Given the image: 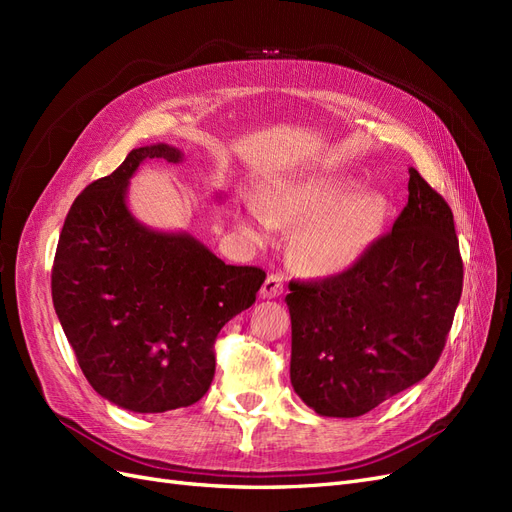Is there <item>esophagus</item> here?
<instances>
[{"instance_id": "esophagus-1", "label": "esophagus", "mask_w": 512, "mask_h": 512, "mask_svg": "<svg viewBox=\"0 0 512 512\" xmlns=\"http://www.w3.org/2000/svg\"><path fill=\"white\" fill-rule=\"evenodd\" d=\"M284 286H286L284 275L282 273H271V275H267L265 284H262V288H260V297L262 299L280 297V294H284Z\"/></svg>"}]
</instances>
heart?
I'll use <instances>...</instances> for the list:
<instances>
[{
    "label": "heart",
    "mask_w": 512,
    "mask_h": 512,
    "mask_svg": "<svg viewBox=\"0 0 512 512\" xmlns=\"http://www.w3.org/2000/svg\"><path fill=\"white\" fill-rule=\"evenodd\" d=\"M359 179L314 173L284 183L271 208L258 200L245 205V230L262 239L277 226L303 224L297 237V260L312 275L333 277L350 271L378 241L389 218V200L378 190H356Z\"/></svg>",
    "instance_id": "obj_1"
}]
</instances>
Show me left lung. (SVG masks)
<instances>
[{
  "instance_id": "8db88e82",
  "label": "left lung",
  "mask_w": 512,
  "mask_h": 512,
  "mask_svg": "<svg viewBox=\"0 0 512 512\" xmlns=\"http://www.w3.org/2000/svg\"><path fill=\"white\" fill-rule=\"evenodd\" d=\"M408 205L356 265L290 282V382L320 416L354 418L421 382L453 327L463 262L446 200L410 168Z\"/></svg>"
}]
</instances>
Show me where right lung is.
I'll list each match as a JSON object with an SVG mask.
<instances>
[{
  "instance_id": "obj_1",
  "label": "right lung",
  "mask_w": 512,
  "mask_h": 512,
  "mask_svg": "<svg viewBox=\"0 0 512 512\" xmlns=\"http://www.w3.org/2000/svg\"><path fill=\"white\" fill-rule=\"evenodd\" d=\"M170 145L138 147L76 196L61 228L51 290L87 382L130 412L192 406L215 374V337L256 301L258 267L226 265L188 232H162L128 209L145 160L181 162Z\"/></svg>"
}]
</instances>
